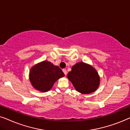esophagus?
<instances>
[{
	"label": "esophagus",
	"mask_w": 130,
	"mask_h": 130,
	"mask_svg": "<svg viewBox=\"0 0 130 130\" xmlns=\"http://www.w3.org/2000/svg\"><path fill=\"white\" fill-rule=\"evenodd\" d=\"M63 73L65 74V75H67V70L66 69H63Z\"/></svg>",
	"instance_id": "obj_1"
}]
</instances>
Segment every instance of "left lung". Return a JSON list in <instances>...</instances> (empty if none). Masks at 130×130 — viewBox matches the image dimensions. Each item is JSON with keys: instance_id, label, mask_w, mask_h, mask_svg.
<instances>
[{"instance_id": "1", "label": "left lung", "mask_w": 130, "mask_h": 130, "mask_svg": "<svg viewBox=\"0 0 130 130\" xmlns=\"http://www.w3.org/2000/svg\"><path fill=\"white\" fill-rule=\"evenodd\" d=\"M68 78L76 90L83 94L92 93L99 86L100 78L96 70L83 62L76 63L72 67Z\"/></svg>"}]
</instances>
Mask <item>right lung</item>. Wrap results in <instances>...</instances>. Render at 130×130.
Returning <instances> with one entry per match:
<instances>
[{
	"instance_id": "right-lung-1",
	"label": "right lung",
	"mask_w": 130,
	"mask_h": 130,
	"mask_svg": "<svg viewBox=\"0 0 130 130\" xmlns=\"http://www.w3.org/2000/svg\"><path fill=\"white\" fill-rule=\"evenodd\" d=\"M64 75L59 67L50 62L43 61L31 69L30 80L36 89L46 92L51 90L55 81Z\"/></svg>"
}]
</instances>
